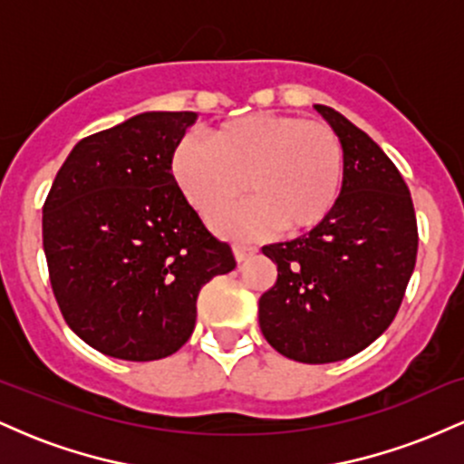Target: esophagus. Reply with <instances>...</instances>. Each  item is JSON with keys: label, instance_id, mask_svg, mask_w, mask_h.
Instances as JSON below:
<instances>
[{"label": "esophagus", "instance_id": "1", "mask_svg": "<svg viewBox=\"0 0 464 464\" xmlns=\"http://www.w3.org/2000/svg\"><path fill=\"white\" fill-rule=\"evenodd\" d=\"M233 255H236V262H244V259H248L250 255H255V248L239 246V244H236V246H233Z\"/></svg>", "mask_w": 464, "mask_h": 464}]
</instances>
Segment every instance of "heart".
<instances>
[{"label": "heart", "instance_id": "heart-1", "mask_svg": "<svg viewBox=\"0 0 464 464\" xmlns=\"http://www.w3.org/2000/svg\"><path fill=\"white\" fill-rule=\"evenodd\" d=\"M169 172L202 218H214L246 189L250 200L214 220L222 236L248 239L275 227L295 236L332 214L344 154L323 121L253 113L218 124L207 141L183 137L169 154Z\"/></svg>", "mask_w": 464, "mask_h": 464}]
</instances>
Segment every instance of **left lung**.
<instances>
[{"mask_svg": "<svg viewBox=\"0 0 464 464\" xmlns=\"http://www.w3.org/2000/svg\"><path fill=\"white\" fill-rule=\"evenodd\" d=\"M314 109L343 146V188L321 225L262 248L276 264V284L259 299V327L285 358L327 364L360 353L392 323L419 233L395 163L338 111Z\"/></svg>", "mask_w": 464, "mask_h": 464, "instance_id": "obj_1", "label": "left lung"}]
</instances>
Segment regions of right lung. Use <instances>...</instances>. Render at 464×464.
I'll use <instances>...</instances> for the list:
<instances>
[{
	"mask_svg": "<svg viewBox=\"0 0 464 464\" xmlns=\"http://www.w3.org/2000/svg\"><path fill=\"white\" fill-rule=\"evenodd\" d=\"M191 111H148L84 137L44 205L52 290L72 332L111 358L150 362L189 340L200 287L236 268L169 172Z\"/></svg>",
	"mask_w": 464,
	"mask_h": 464,
	"instance_id": "add662e5",
	"label": "right lung"
}]
</instances>
